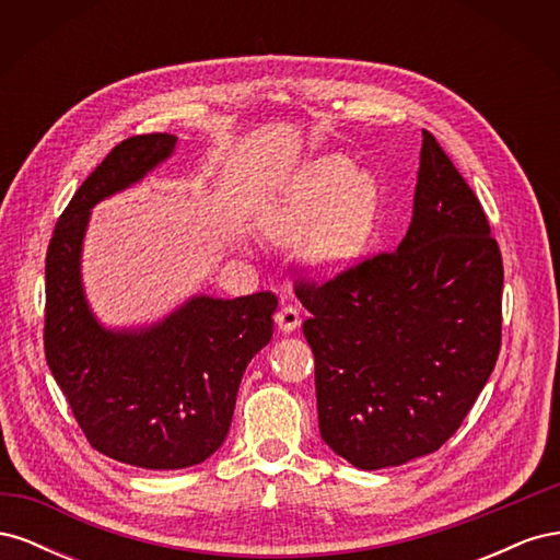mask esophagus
<instances>
[{"label": "esophagus", "mask_w": 560, "mask_h": 560, "mask_svg": "<svg viewBox=\"0 0 560 560\" xmlns=\"http://www.w3.org/2000/svg\"><path fill=\"white\" fill-rule=\"evenodd\" d=\"M276 325L280 331L284 334H292L299 329L301 325V317H299V311L294 306H282L278 313H276Z\"/></svg>", "instance_id": "obj_1"}]
</instances>
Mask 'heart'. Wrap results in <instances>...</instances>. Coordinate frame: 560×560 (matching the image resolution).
<instances>
[{
  "mask_svg": "<svg viewBox=\"0 0 560 560\" xmlns=\"http://www.w3.org/2000/svg\"><path fill=\"white\" fill-rule=\"evenodd\" d=\"M259 226L280 245L303 243L317 273L352 268L383 229V186L346 156L325 154L301 165L259 208Z\"/></svg>",
  "mask_w": 560,
  "mask_h": 560,
  "instance_id": "1",
  "label": "heart"
}]
</instances>
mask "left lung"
Here are the masks:
<instances>
[{
    "mask_svg": "<svg viewBox=\"0 0 560 560\" xmlns=\"http://www.w3.org/2000/svg\"><path fill=\"white\" fill-rule=\"evenodd\" d=\"M502 280L481 202L422 130L413 217L397 252L296 287L311 313L303 334L325 444L366 471L446 444L495 369Z\"/></svg>",
    "mask_w": 560,
    "mask_h": 560,
    "instance_id": "1",
    "label": "left lung"
}]
</instances>
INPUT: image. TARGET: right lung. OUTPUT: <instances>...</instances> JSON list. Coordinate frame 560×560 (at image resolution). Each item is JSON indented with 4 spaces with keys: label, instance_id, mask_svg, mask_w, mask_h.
I'll use <instances>...</instances> for the list:
<instances>
[{
    "label": "right lung",
    "instance_id": "right-lung-1",
    "mask_svg": "<svg viewBox=\"0 0 560 560\" xmlns=\"http://www.w3.org/2000/svg\"><path fill=\"white\" fill-rule=\"evenodd\" d=\"M167 132L112 149L58 219L46 252L44 348L93 448L142 469L206 463L224 444L247 364L273 336L278 299L194 294L149 325L107 327L81 276L91 210L175 154Z\"/></svg>",
    "mask_w": 560,
    "mask_h": 560
}]
</instances>
